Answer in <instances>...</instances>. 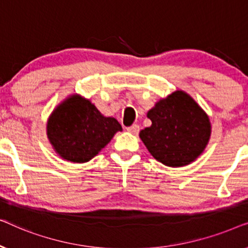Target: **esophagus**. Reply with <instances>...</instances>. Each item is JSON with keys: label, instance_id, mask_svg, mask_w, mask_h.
I'll return each mask as SVG.
<instances>
[{"label": "esophagus", "instance_id": "34e87169", "mask_svg": "<svg viewBox=\"0 0 248 248\" xmlns=\"http://www.w3.org/2000/svg\"><path fill=\"white\" fill-rule=\"evenodd\" d=\"M126 130L130 132V133H133V134H137L139 131H140V126H139L138 124H133L132 125V126H130V127H127Z\"/></svg>", "mask_w": 248, "mask_h": 248}]
</instances>
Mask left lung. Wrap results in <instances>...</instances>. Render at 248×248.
Segmentation results:
<instances>
[{"mask_svg":"<svg viewBox=\"0 0 248 248\" xmlns=\"http://www.w3.org/2000/svg\"><path fill=\"white\" fill-rule=\"evenodd\" d=\"M151 126L140 132V139L152 157L168 167L191 164L204 151L211 135L209 116L183 90L155 103L147 114Z\"/></svg>","mask_w":248,"mask_h":248,"instance_id":"left-lung-1","label":"left lung"}]
</instances>
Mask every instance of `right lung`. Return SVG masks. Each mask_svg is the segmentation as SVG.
<instances>
[{
	"mask_svg": "<svg viewBox=\"0 0 248 248\" xmlns=\"http://www.w3.org/2000/svg\"><path fill=\"white\" fill-rule=\"evenodd\" d=\"M122 131L116 118L106 117L89 99L71 94L47 121V138L61 158L83 164L99 154Z\"/></svg>",
	"mask_w": 248,
	"mask_h": 248,
	"instance_id": "1",
	"label": "right lung"
}]
</instances>
